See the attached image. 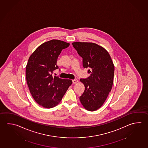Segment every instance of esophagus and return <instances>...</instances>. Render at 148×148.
Returning <instances> with one entry per match:
<instances>
[{"label": "esophagus", "instance_id": "obj_1", "mask_svg": "<svg viewBox=\"0 0 148 148\" xmlns=\"http://www.w3.org/2000/svg\"><path fill=\"white\" fill-rule=\"evenodd\" d=\"M78 82V80L77 79H73V84H76Z\"/></svg>", "mask_w": 148, "mask_h": 148}]
</instances>
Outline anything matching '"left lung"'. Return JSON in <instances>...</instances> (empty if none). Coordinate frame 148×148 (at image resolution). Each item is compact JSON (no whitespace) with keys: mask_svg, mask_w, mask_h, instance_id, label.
I'll list each match as a JSON object with an SVG mask.
<instances>
[{"mask_svg":"<svg viewBox=\"0 0 148 148\" xmlns=\"http://www.w3.org/2000/svg\"><path fill=\"white\" fill-rule=\"evenodd\" d=\"M73 45L90 73L88 78L80 80L85 90L79 99L86 110L95 111L102 106L112 88L114 65L108 51L95 43L77 42Z\"/></svg>","mask_w":148,"mask_h":148,"instance_id":"1","label":"left lung"}]
</instances>
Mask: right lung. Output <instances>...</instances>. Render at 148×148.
<instances>
[{
  "label": "right lung",
  "instance_id": "right-lung-1",
  "mask_svg": "<svg viewBox=\"0 0 148 148\" xmlns=\"http://www.w3.org/2000/svg\"><path fill=\"white\" fill-rule=\"evenodd\" d=\"M70 45L62 40H52L39 46L29 57L25 75L30 93L36 102L46 108L59 104L72 84L51 73L58 68L57 60L62 49Z\"/></svg>",
  "mask_w": 148,
  "mask_h": 148
}]
</instances>
